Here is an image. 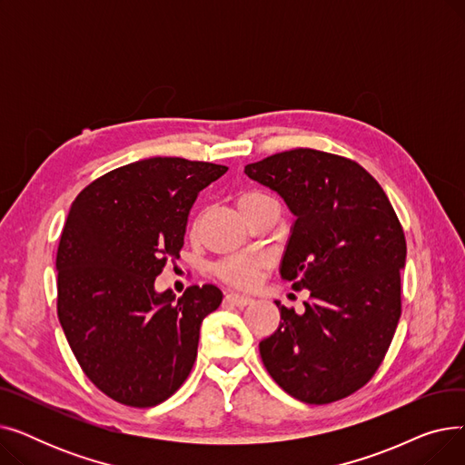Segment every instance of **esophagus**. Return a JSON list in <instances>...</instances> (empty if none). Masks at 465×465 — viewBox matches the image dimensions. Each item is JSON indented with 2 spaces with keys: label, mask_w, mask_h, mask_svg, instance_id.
<instances>
[{
  "label": "esophagus",
  "mask_w": 465,
  "mask_h": 465,
  "mask_svg": "<svg viewBox=\"0 0 465 465\" xmlns=\"http://www.w3.org/2000/svg\"><path fill=\"white\" fill-rule=\"evenodd\" d=\"M251 302H252V298H249V296H241V294H228L226 296V303L235 305V307H245Z\"/></svg>",
  "instance_id": "esophagus-1"
}]
</instances>
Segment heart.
<instances>
[{
	"mask_svg": "<svg viewBox=\"0 0 465 465\" xmlns=\"http://www.w3.org/2000/svg\"><path fill=\"white\" fill-rule=\"evenodd\" d=\"M270 200H272L270 195L262 190H245L239 193L237 207L241 213H245L247 209ZM262 265H263L262 258H230L218 267V275L235 286H249L254 281V275Z\"/></svg>",
	"mask_w": 465,
	"mask_h": 465,
	"instance_id": "obj_1",
	"label": "heart"
}]
</instances>
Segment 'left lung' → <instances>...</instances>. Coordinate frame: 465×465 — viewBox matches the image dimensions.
<instances>
[{"label":"left lung","instance_id":"left-lung-1","mask_svg":"<svg viewBox=\"0 0 465 465\" xmlns=\"http://www.w3.org/2000/svg\"><path fill=\"white\" fill-rule=\"evenodd\" d=\"M245 173L296 216L279 273L311 292L302 314L275 302L281 322L260 341L262 361L292 398L343 400L375 375L398 328L403 228L381 184L352 160L296 149Z\"/></svg>","mask_w":465,"mask_h":465}]
</instances>
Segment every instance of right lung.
I'll return each mask as SVG.
<instances>
[{"instance_id": "right-lung-1", "label": "right lung", "mask_w": 465, "mask_h": 465, "mask_svg": "<svg viewBox=\"0 0 465 465\" xmlns=\"http://www.w3.org/2000/svg\"><path fill=\"white\" fill-rule=\"evenodd\" d=\"M226 165L149 158L116 167L71 203L62 230L58 319L86 377L130 407L175 394L198 356L200 326L223 303L213 284L177 300L156 292L167 258H179L188 213Z\"/></svg>"}]
</instances>
